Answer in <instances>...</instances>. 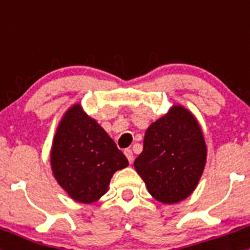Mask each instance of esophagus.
I'll list each match as a JSON object with an SVG mask.
<instances>
[{
  "label": "esophagus",
  "instance_id": "1",
  "mask_svg": "<svg viewBox=\"0 0 250 250\" xmlns=\"http://www.w3.org/2000/svg\"><path fill=\"white\" fill-rule=\"evenodd\" d=\"M124 152H125V155H126V158H127V160H129V163H131V161L134 160V155H132L131 150L126 149Z\"/></svg>",
  "mask_w": 250,
  "mask_h": 250
}]
</instances>
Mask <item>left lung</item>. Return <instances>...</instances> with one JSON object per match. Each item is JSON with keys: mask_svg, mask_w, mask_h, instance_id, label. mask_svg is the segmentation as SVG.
Returning a JSON list of instances; mask_svg holds the SVG:
<instances>
[{"mask_svg": "<svg viewBox=\"0 0 250 250\" xmlns=\"http://www.w3.org/2000/svg\"><path fill=\"white\" fill-rule=\"evenodd\" d=\"M207 161V145L199 124L183 106H173L152 123L134 167L158 202L175 204L196 188Z\"/></svg>", "mask_w": 250, "mask_h": 250, "instance_id": "1", "label": "left lung"}]
</instances>
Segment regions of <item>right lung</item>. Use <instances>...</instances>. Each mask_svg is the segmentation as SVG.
I'll use <instances>...</instances> for the list:
<instances>
[{"label": "right lung", "mask_w": 250, "mask_h": 250, "mask_svg": "<svg viewBox=\"0 0 250 250\" xmlns=\"http://www.w3.org/2000/svg\"><path fill=\"white\" fill-rule=\"evenodd\" d=\"M129 165L126 156L80 104L60 121L51 149L57 183L79 203H94L107 191L115 171Z\"/></svg>", "instance_id": "right-lung-1"}]
</instances>
